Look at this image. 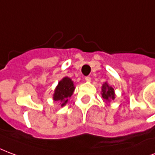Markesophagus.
I'll list each match as a JSON object with an SVG mask.
<instances>
[{
    "instance_id": "obj_1",
    "label": "esophagus",
    "mask_w": 155,
    "mask_h": 155,
    "mask_svg": "<svg viewBox=\"0 0 155 155\" xmlns=\"http://www.w3.org/2000/svg\"><path fill=\"white\" fill-rule=\"evenodd\" d=\"M85 80L87 81V82H90V81H91V78H90V77H88V76L86 77Z\"/></svg>"
}]
</instances>
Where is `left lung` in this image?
I'll use <instances>...</instances> for the list:
<instances>
[{
    "label": "left lung",
    "mask_w": 155,
    "mask_h": 155,
    "mask_svg": "<svg viewBox=\"0 0 155 155\" xmlns=\"http://www.w3.org/2000/svg\"><path fill=\"white\" fill-rule=\"evenodd\" d=\"M101 97L106 101H110L115 99L114 88L108 85L107 82H105L101 87Z\"/></svg>",
    "instance_id": "1"
}]
</instances>
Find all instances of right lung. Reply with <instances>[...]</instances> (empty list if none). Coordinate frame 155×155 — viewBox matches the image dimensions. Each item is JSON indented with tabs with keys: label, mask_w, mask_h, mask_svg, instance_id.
Returning a JSON list of instances; mask_svg holds the SVG:
<instances>
[{
	"label": "right lung",
	"mask_w": 155,
	"mask_h": 155,
	"mask_svg": "<svg viewBox=\"0 0 155 155\" xmlns=\"http://www.w3.org/2000/svg\"><path fill=\"white\" fill-rule=\"evenodd\" d=\"M75 87L73 82L68 77H65L58 82V84L54 90V101H58L61 104V107H64L68 101V98L71 97Z\"/></svg>",
	"instance_id": "1"
}]
</instances>
